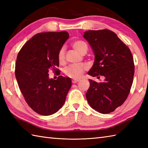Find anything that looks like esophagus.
Returning a JSON list of instances; mask_svg holds the SVG:
<instances>
[{
    "mask_svg": "<svg viewBox=\"0 0 148 148\" xmlns=\"http://www.w3.org/2000/svg\"><path fill=\"white\" fill-rule=\"evenodd\" d=\"M80 80L79 79H72V83H77V82H79Z\"/></svg>",
    "mask_w": 148,
    "mask_h": 148,
    "instance_id": "esophagus-1",
    "label": "esophagus"
}]
</instances>
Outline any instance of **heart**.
<instances>
[{
	"instance_id": "obj_1",
	"label": "heart",
	"mask_w": 148,
	"mask_h": 148,
	"mask_svg": "<svg viewBox=\"0 0 148 148\" xmlns=\"http://www.w3.org/2000/svg\"><path fill=\"white\" fill-rule=\"evenodd\" d=\"M73 48L80 53L81 54L86 53L88 49V46L86 42L83 40H76L72 43ZM65 49L62 47L60 49L58 53V60L60 64L65 62ZM87 69V65L84 64L71 65L66 67L64 70V73L66 76L72 78H78L83 74L84 71Z\"/></svg>"
}]
</instances>
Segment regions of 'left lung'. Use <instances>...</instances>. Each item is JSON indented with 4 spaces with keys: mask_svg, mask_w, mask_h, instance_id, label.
<instances>
[{
    "mask_svg": "<svg viewBox=\"0 0 148 148\" xmlns=\"http://www.w3.org/2000/svg\"><path fill=\"white\" fill-rule=\"evenodd\" d=\"M83 37L95 55L92 67L88 74L103 82L90 81L86 93L90 107L102 114H108L126 100L133 83L134 58L130 49L112 31L104 29L88 30Z\"/></svg>",
    "mask_w": 148,
    "mask_h": 148,
    "instance_id": "8db88e82",
    "label": "left lung"
}]
</instances>
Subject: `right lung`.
<instances>
[{
	"label": "right lung",
	"mask_w": 148,
	"mask_h": 148,
	"mask_svg": "<svg viewBox=\"0 0 148 148\" xmlns=\"http://www.w3.org/2000/svg\"><path fill=\"white\" fill-rule=\"evenodd\" d=\"M67 32L37 34L25 44L16 62L15 76L27 104L38 114L51 115L64 106L72 86L70 77L49 79V70L60 71L58 53Z\"/></svg>",
	"instance_id": "1"
}]
</instances>
